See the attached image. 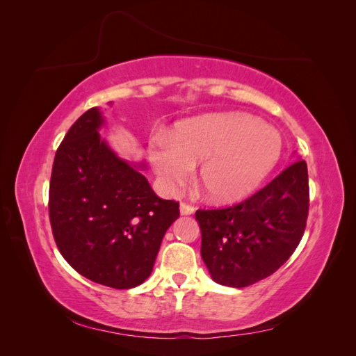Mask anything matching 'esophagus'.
Returning a JSON list of instances; mask_svg holds the SVG:
<instances>
[{
    "label": "esophagus",
    "mask_w": 356,
    "mask_h": 356,
    "mask_svg": "<svg viewBox=\"0 0 356 356\" xmlns=\"http://www.w3.org/2000/svg\"><path fill=\"white\" fill-rule=\"evenodd\" d=\"M195 208L191 207V204H187V203H181L179 204V212H181V215H191V213H195Z\"/></svg>",
    "instance_id": "esophagus-1"
}]
</instances>
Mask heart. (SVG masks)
<instances>
[{
  "label": "heart",
  "mask_w": 356,
  "mask_h": 356,
  "mask_svg": "<svg viewBox=\"0 0 356 356\" xmlns=\"http://www.w3.org/2000/svg\"><path fill=\"white\" fill-rule=\"evenodd\" d=\"M282 154L275 127L243 113L193 117L177 123L170 135H157L148 149L161 187L175 193L199 166L208 197L234 203L251 196L270 175Z\"/></svg>",
  "instance_id": "obj_1"
}]
</instances>
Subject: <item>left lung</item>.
I'll list each match as a JSON object with an SVG mask.
<instances>
[{"label": "left lung", "instance_id": "1", "mask_svg": "<svg viewBox=\"0 0 356 356\" xmlns=\"http://www.w3.org/2000/svg\"><path fill=\"white\" fill-rule=\"evenodd\" d=\"M307 165L300 157L254 196L225 209H199L202 260L215 282L243 288L273 275L303 238Z\"/></svg>", "mask_w": 356, "mask_h": 356}]
</instances>
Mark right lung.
Segmentation results:
<instances>
[{"label":"right lung","instance_id":"add662e5","mask_svg":"<svg viewBox=\"0 0 356 356\" xmlns=\"http://www.w3.org/2000/svg\"><path fill=\"white\" fill-rule=\"evenodd\" d=\"M104 124L95 106L63 138L51 169L50 222L62 257L81 276L131 289L152 275L179 204L153 191L144 160L117 156L99 135Z\"/></svg>","mask_w":356,"mask_h":356}]
</instances>
